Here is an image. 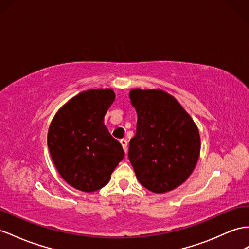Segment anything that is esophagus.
<instances>
[{
    "mask_svg": "<svg viewBox=\"0 0 249 249\" xmlns=\"http://www.w3.org/2000/svg\"><path fill=\"white\" fill-rule=\"evenodd\" d=\"M120 143H121V145L123 146V149L126 152L127 151V140L126 139H121L120 140Z\"/></svg>",
    "mask_w": 249,
    "mask_h": 249,
    "instance_id": "1",
    "label": "esophagus"
}]
</instances>
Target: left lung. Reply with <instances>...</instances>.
<instances>
[{"label":"left lung","instance_id":"left-lung-1","mask_svg":"<svg viewBox=\"0 0 249 249\" xmlns=\"http://www.w3.org/2000/svg\"><path fill=\"white\" fill-rule=\"evenodd\" d=\"M129 98L138 114L129 161L145 188L167 193L194 171L201 148L199 129L179 102L161 89L136 88Z\"/></svg>","mask_w":249,"mask_h":249}]
</instances>
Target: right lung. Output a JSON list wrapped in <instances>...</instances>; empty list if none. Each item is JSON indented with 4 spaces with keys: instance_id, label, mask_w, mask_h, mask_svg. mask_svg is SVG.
Masks as SVG:
<instances>
[{
    "instance_id": "right-lung-1",
    "label": "right lung",
    "mask_w": 249,
    "mask_h": 249,
    "mask_svg": "<svg viewBox=\"0 0 249 249\" xmlns=\"http://www.w3.org/2000/svg\"><path fill=\"white\" fill-rule=\"evenodd\" d=\"M116 99L112 89H89L70 99L49 126L47 144L56 170L69 185L92 193L109 182L125 152L104 117Z\"/></svg>"
}]
</instances>
